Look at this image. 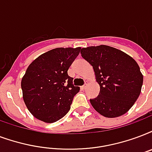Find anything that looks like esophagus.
<instances>
[{
	"label": "esophagus",
	"mask_w": 152,
	"mask_h": 152,
	"mask_svg": "<svg viewBox=\"0 0 152 152\" xmlns=\"http://www.w3.org/2000/svg\"><path fill=\"white\" fill-rule=\"evenodd\" d=\"M87 86H88V84H87V83H86V84H84V85H83V86L81 87V88H83V89H85L87 88Z\"/></svg>",
	"instance_id": "34e87169"
}]
</instances>
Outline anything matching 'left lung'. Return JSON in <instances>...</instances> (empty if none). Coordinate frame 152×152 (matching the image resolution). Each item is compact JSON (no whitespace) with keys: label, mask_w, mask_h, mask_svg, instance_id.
<instances>
[{"label":"left lung","mask_w":152,"mask_h":152,"mask_svg":"<svg viewBox=\"0 0 152 152\" xmlns=\"http://www.w3.org/2000/svg\"><path fill=\"white\" fill-rule=\"evenodd\" d=\"M81 56L94 69L99 96L90 99L100 115L115 118L132 107L141 92L143 77L136 61L122 51L107 45L83 48Z\"/></svg>","instance_id":"obj_1"}]
</instances>
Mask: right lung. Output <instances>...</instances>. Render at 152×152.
Wrapping results in <instances>:
<instances>
[{
  "instance_id": "add662e5",
  "label": "right lung",
  "mask_w": 152,
  "mask_h": 152,
  "mask_svg": "<svg viewBox=\"0 0 152 152\" xmlns=\"http://www.w3.org/2000/svg\"><path fill=\"white\" fill-rule=\"evenodd\" d=\"M80 47L57 48L43 53L28 67L21 80L23 99L31 114L45 123H54L70 110L80 87L74 86L68 70Z\"/></svg>"
}]
</instances>
